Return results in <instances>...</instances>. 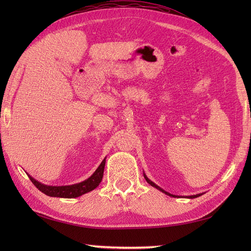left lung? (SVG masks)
<instances>
[{"mask_svg": "<svg viewBox=\"0 0 251 251\" xmlns=\"http://www.w3.org/2000/svg\"><path fill=\"white\" fill-rule=\"evenodd\" d=\"M145 178H146V180H147V182L149 183V184H151L152 186H154V188H156V189H158L159 191H162L163 192V193H165V194H167V195H169V196H173V197H177V196H175V195H173V194H170V193H168V192H165L163 189H161V188H159V186L158 185H156L155 183H154V182H152V181L150 180V179H149L148 177H147V176L145 175ZM201 194H197V195H192V196H189L190 197V199H195V197H199Z\"/></svg>", "mask_w": 251, "mask_h": 251, "instance_id": "obj_1", "label": "left lung"}]
</instances>
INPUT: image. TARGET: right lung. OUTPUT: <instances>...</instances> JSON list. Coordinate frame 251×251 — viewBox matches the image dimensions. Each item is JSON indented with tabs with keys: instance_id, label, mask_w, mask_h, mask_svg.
Wrapping results in <instances>:
<instances>
[{
	"instance_id": "1",
	"label": "right lung",
	"mask_w": 251,
	"mask_h": 251,
	"mask_svg": "<svg viewBox=\"0 0 251 251\" xmlns=\"http://www.w3.org/2000/svg\"><path fill=\"white\" fill-rule=\"evenodd\" d=\"M104 165H105V158L99 165L97 170L90 176V177L83 181L81 183L73 184V185H66V186H49L44 185L40 182H37L32 177L29 178L32 181L37 189L41 192H43L44 194L51 196V197H66V199H74V197H78L87 192L93 191L94 189L97 188L99 183L101 182L103 177V170H104Z\"/></svg>"
}]
</instances>
